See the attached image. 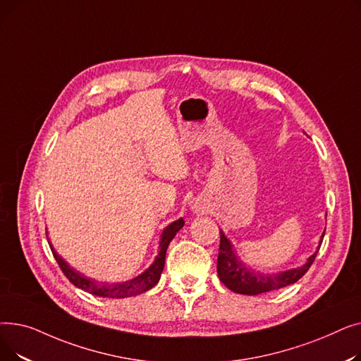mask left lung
Instances as JSON below:
<instances>
[{
    "label": "left lung",
    "instance_id": "8db88e82",
    "mask_svg": "<svg viewBox=\"0 0 361 361\" xmlns=\"http://www.w3.org/2000/svg\"><path fill=\"white\" fill-rule=\"evenodd\" d=\"M324 235H325V231L322 233L316 252L312 256H309L305 264L287 269V271L267 274V272H260L247 267V264L237 256L230 238H226V235L221 230V244H219L218 264H216L218 276L224 282V286L226 288L244 295H257L262 293H269L274 290L291 286V283L297 282L312 267V263L320 249Z\"/></svg>",
    "mask_w": 361,
    "mask_h": 361
}]
</instances>
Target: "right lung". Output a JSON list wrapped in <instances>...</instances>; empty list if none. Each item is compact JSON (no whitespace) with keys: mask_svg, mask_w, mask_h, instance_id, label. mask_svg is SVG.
<instances>
[{"mask_svg":"<svg viewBox=\"0 0 361 361\" xmlns=\"http://www.w3.org/2000/svg\"><path fill=\"white\" fill-rule=\"evenodd\" d=\"M183 225H184V221H183V218H180L174 222H171L168 226H165L161 237H159V247H158V255L155 256V260L152 262L150 267L147 269H145L140 275H137L136 278H131L128 281H123V282H105V281H98L94 278L86 276L85 274L71 268L70 264L55 252L51 241H48V243H49V247L52 250L55 260L60 264L61 271L68 278V281L71 283H74L75 287L82 288L93 295H98V297L126 298V297L139 295L157 286L159 278H161V274L164 271L165 255H166L168 245H169L171 240H173L176 237V234L183 228ZM47 238H48V234H47Z\"/></svg>","mask_w":361,"mask_h":361,"instance_id":"right-lung-1","label":"right lung"}]
</instances>
